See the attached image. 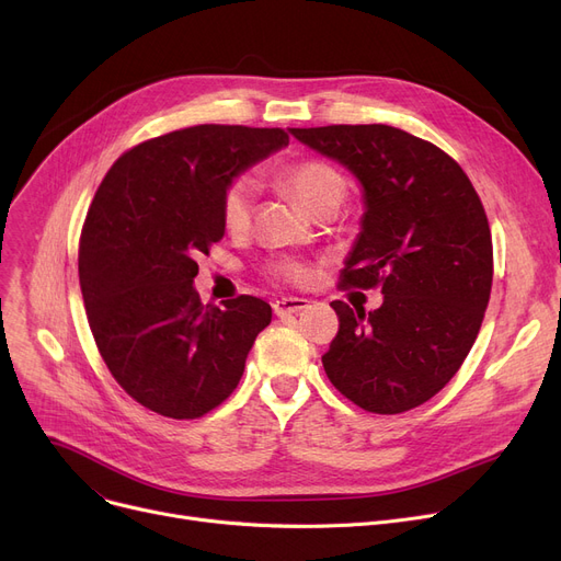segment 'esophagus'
<instances>
[{"mask_svg":"<svg viewBox=\"0 0 561 561\" xmlns=\"http://www.w3.org/2000/svg\"><path fill=\"white\" fill-rule=\"evenodd\" d=\"M307 307H309V300H307V298H282V300H275V302H273V311H275L279 318L293 316V313H298V311H302V309H307Z\"/></svg>","mask_w":561,"mask_h":561,"instance_id":"34e87169","label":"esophagus"}]
</instances>
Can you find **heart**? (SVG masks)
<instances>
[{"instance_id": "heart-1", "label": "heart", "mask_w": 561, "mask_h": 561, "mask_svg": "<svg viewBox=\"0 0 561 561\" xmlns=\"http://www.w3.org/2000/svg\"><path fill=\"white\" fill-rule=\"evenodd\" d=\"M284 184L298 195V199L309 211L318 214L328 206H336L345 197V180L341 172L318 159H305L284 168L282 172ZM256 204V184L252 176H236L222 191L220 214L222 222L229 231H243L254 214ZM268 273L288 284H305L311 277V271L305 263L293 259H277L268 265Z\"/></svg>"}]
</instances>
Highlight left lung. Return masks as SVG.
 <instances>
[{
	"label": "left lung",
	"mask_w": 561,
	"mask_h": 561,
	"mask_svg": "<svg viewBox=\"0 0 561 561\" xmlns=\"http://www.w3.org/2000/svg\"><path fill=\"white\" fill-rule=\"evenodd\" d=\"M362 184V231L341 288L381 286L375 311L334 300L339 334L322 355L332 385L373 414H402L455 377L491 296L484 206L455 159L389 125L288 129Z\"/></svg>",
	"instance_id": "left-lung-1"
}]
</instances>
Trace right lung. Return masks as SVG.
<instances>
[{
  "mask_svg": "<svg viewBox=\"0 0 561 561\" xmlns=\"http://www.w3.org/2000/svg\"><path fill=\"white\" fill-rule=\"evenodd\" d=\"M288 145L284 129L197 125L117 159L88 209L79 284L111 375L136 402L186 421L239 387L273 309L252 296L202 305L197 256L225 236L222 191Z\"/></svg>",
  "mask_w": 561,
  "mask_h": 561,
  "instance_id": "right-lung-1",
  "label": "right lung"
}]
</instances>
